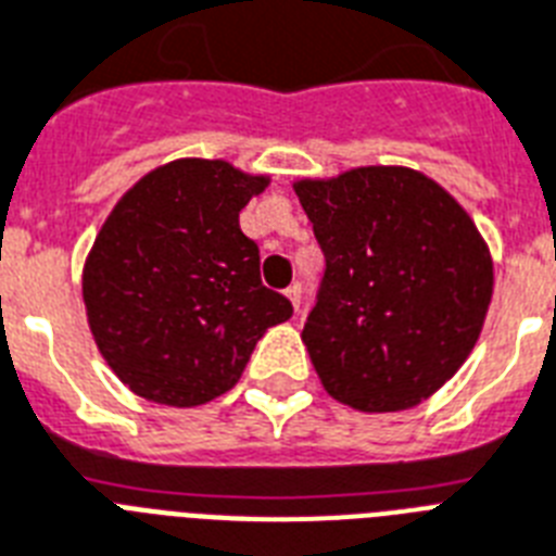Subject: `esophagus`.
<instances>
[{
  "instance_id": "34e87169",
  "label": "esophagus",
  "mask_w": 556,
  "mask_h": 556,
  "mask_svg": "<svg viewBox=\"0 0 556 556\" xmlns=\"http://www.w3.org/2000/svg\"><path fill=\"white\" fill-rule=\"evenodd\" d=\"M287 299L292 301V306H295V313H299V306H301V283H292V287H287Z\"/></svg>"
}]
</instances>
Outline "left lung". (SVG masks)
Listing matches in <instances>:
<instances>
[{"mask_svg": "<svg viewBox=\"0 0 556 556\" xmlns=\"http://www.w3.org/2000/svg\"><path fill=\"white\" fill-rule=\"evenodd\" d=\"M295 192L327 264L301 332L324 390L364 413L437 393L477 344L494 292L468 212L402 166L301 180Z\"/></svg>", "mask_w": 556, "mask_h": 556, "instance_id": "1", "label": "left lung"}]
</instances>
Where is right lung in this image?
<instances>
[{
  "label": "right lung",
  "instance_id": "1",
  "mask_svg": "<svg viewBox=\"0 0 556 556\" xmlns=\"http://www.w3.org/2000/svg\"><path fill=\"white\" fill-rule=\"evenodd\" d=\"M266 177L175 160L126 192L97 235L83 299L102 358L137 396L194 407L235 388L287 295L261 281L238 215Z\"/></svg>",
  "mask_w": 556,
  "mask_h": 556
}]
</instances>
